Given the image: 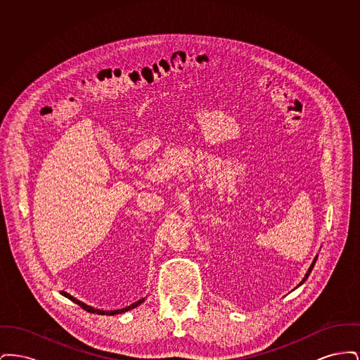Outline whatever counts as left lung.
<instances>
[{
	"label": "left lung",
	"instance_id": "left-lung-1",
	"mask_svg": "<svg viewBox=\"0 0 360 360\" xmlns=\"http://www.w3.org/2000/svg\"><path fill=\"white\" fill-rule=\"evenodd\" d=\"M316 260H317V257H314V260H313V263H311V266H310V267H309L308 273H307V275H305V278H304V279H302V282H301V283H300V285H302V283H304V282H305V281H307V279H308L309 274H310V273H311V270H313V266H314V264H316ZM300 285H298V286H300Z\"/></svg>",
	"mask_w": 360,
	"mask_h": 360
}]
</instances>
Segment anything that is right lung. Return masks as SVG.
Returning a JSON list of instances; mask_svg holds the SVG:
<instances>
[{
  "label": "right lung",
  "mask_w": 360,
  "mask_h": 360,
  "mask_svg": "<svg viewBox=\"0 0 360 360\" xmlns=\"http://www.w3.org/2000/svg\"><path fill=\"white\" fill-rule=\"evenodd\" d=\"M65 297H68L69 300H71L72 302H75L77 305H79L81 308L85 309L87 311H90V313H97V314H109V316H113V314H119V313H124V311H127V310H129V309L136 308L139 304H141L144 300H140V301H137L135 304H132V305H129V307H127V308L119 309V310H100V309H94L93 307H89V305H86L84 302H81V301H78L77 298H74L72 295H70L69 292H66V291H60Z\"/></svg>",
  "instance_id": "add662e5"
}]
</instances>
